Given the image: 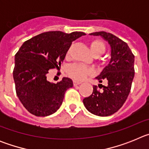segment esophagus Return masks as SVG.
Instances as JSON below:
<instances>
[{
	"instance_id": "34e87169",
	"label": "esophagus",
	"mask_w": 149,
	"mask_h": 149,
	"mask_svg": "<svg viewBox=\"0 0 149 149\" xmlns=\"http://www.w3.org/2000/svg\"><path fill=\"white\" fill-rule=\"evenodd\" d=\"M73 84H74V86H78V85H80V84H81V82H78V81H74V82H73Z\"/></svg>"
}]
</instances>
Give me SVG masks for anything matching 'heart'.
Listing matches in <instances>:
<instances>
[{
  "instance_id": "heart-1",
  "label": "heart",
  "mask_w": 149,
  "mask_h": 149,
  "mask_svg": "<svg viewBox=\"0 0 149 149\" xmlns=\"http://www.w3.org/2000/svg\"><path fill=\"white\" fill-rule=\"evenodd\" d=\"M89 45L91 51L94 55L99 56L105 51L104 44L99 39L92 40L89 43ZM67 55H68V53ZM67 73L76 81H82L85 77L93 73V69L81 63H73L68 67Z\"/></svg>"
}]
</instances>
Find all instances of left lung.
Here are the masks:
<instances>
[{
	"instance_id": "1",
	"label": "left lung",
	"mask_w": 149,
	"mask_h": 149,
	"mask_svg": "<svg viewBox=\"0 0 149 149\" xmlns=\"http://www.w3.org/2000/svg\"><path fill=\"white\" fill-rule=\"evenodd\" d=\"M89 35L100 36L106 40L111 48V58L96 79L102 83L103 90L98 91L93 86L90 96L83 100L86 110L99 116H108L115 113L125 102L131 91L134 77V55L127 44L110 33L104 31L92 33Z\"/></svg>"
}]
</instances>
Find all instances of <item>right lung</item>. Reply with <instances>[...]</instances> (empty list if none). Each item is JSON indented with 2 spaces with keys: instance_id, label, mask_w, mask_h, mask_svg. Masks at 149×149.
I'll return each mask as SVG.
<instances>
[{
  "instance_id": "right-lung-1",
  "label": "right lung",
  "mask_w": 149,
  "mask_h": 149,
  "mask_svg": "<svg viewBox=\"0 0 149 149\" xmlns=\"http://www.w3.org/2000/svg\"><path fill=\"white\" fill-rule=\"evenodd\" d=\"M84 35L77 31H49L28 39L21 46L15 55L13 79L17 96L30 113L47 116L60 108L65 91L73 86V82L63 77L54 84L47 80V74L51 68H60L72 42Z\"/></svg>"
}]
</instances>
